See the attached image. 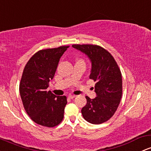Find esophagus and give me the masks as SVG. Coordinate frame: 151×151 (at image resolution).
I'll list each match as a JSON object with an SVG mask.
<instances>
[{"mask_svg": "<svg viewBox=\"0 0 151 151\" xmlns=\"http://www.w3.org/2000/svg\"><path fill=\"white\" fill-rule=\"evenodd\" d=\"M68 97H69V99H73L75 97V95H72V94H69V96H68Z\"/></svg>", "mask_w": 151, "mask_h": 151, "instance_id": "1", "label": "esophagus"}]
</instances>
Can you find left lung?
Listing matches in <instances>:
<instances>
[{
    "mask_svg": "<svg viewBox=\"0 0 151 151\" xmlns=\"http://www.w3.org/2000/svg\"><path fill=\"white\" fill-rule=\"evenodd\" d=\"M72 47L85 54L91 62L89 79L96 82V97L86 96L87 104L82 109L84 120L101 124L115 114L122 97V74L112 56L105 49L91 44H74Z\"/></svg>",
    "mask_w": 151,
    "mask_h": 151,
    "instance_id": "left-lung-1",
    "label": "left lung"
}]
</instances>
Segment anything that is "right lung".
Returning a JSON list of instances; mask_svg holds the SVG:
<instances>
[{"label": "right lung", "mask_w": 151, "mask_h": 151, "mask_svg": "<svg viewBox=\"0 0 151 151\" xmlns=\"http://www.w3.org/2000/svg\"><path fill=\"white\" fill-rule=\"evenodd\" d=\"M69 46H60L36 52L26 64L19 86L25 110L39 125L54 127L64 118L66 96L47 91L54 78L60 58Z\"/></svg>", "instance_id": "add662e5"}]
</instances>
